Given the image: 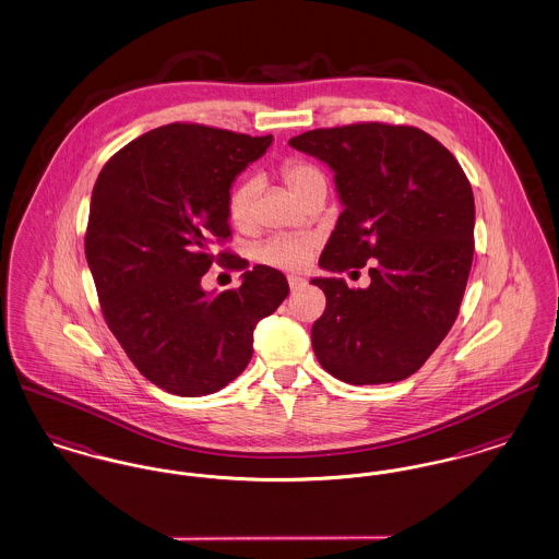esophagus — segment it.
I'll return each instance as SVG.
<instances>
[{"mask_svg":"<svg viewBox=\"0 0 559 559\" xmlns=\"http://www.w3.org/2000/svg\"><path fill=\"white\" fill-rule=\"evenodd\" d=\"M287 281H289V289H292V292H299L301 287H306V278H301V276H297V274H289Z\"/></svg>","mask_w":559,"mask_h":559,"instance_id":"esophagus-1","label":"esophagus"}]
</instances>
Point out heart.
I'll use <instances>...</instances> for the list:
<instances>
[{
  "instance_id": "b5f03b06",
  "label": "heart",
  "mask_w": 559,
  "mask_h": 559,
  "mask_svg": "<svg viewBox=\"0 0 559 559\" xmlns=\"http://www.w3.org/2000/svg\"><path fill=\"white\" fill-rule=\"evenodd\" d=\"M281 176L297 199L322 178L319 169L304 160H285ZM258 192L255 178H242L228 194V215L237 226H249L253 219V203ZM314 255V242L304 237H272L258 249V260L281 270H301Z\"/></svg>"
}]
</instances>
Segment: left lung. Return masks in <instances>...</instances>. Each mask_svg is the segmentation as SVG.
<instances>
[{"instance_id": "obj_1", "label": "left lung", "mask_w": 559, "mask_h": 559, "mask_svg": "<svg viewBox=\"0 0 559 559\" xmlns=\"http://www.w3.org/2000/svg\"><path fill=\"white\" fill-rule=\"evenodd\" d=\"M335 174L344 212L320 267L371 264V285L340 276L312 285L326 308L312 324L322 369L352 385L394 383L421 369L451 331L474 260L476 205L461 165L408 126L354 123L289 140Z\"/></svg>"}]
</instances>
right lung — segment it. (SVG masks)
<instances>
[{
  "mask_svg": "<svg viewBox=\"0 0 559 559\" xmlns=\"http://www.w3.org/2000/svg\"><path fill=\"white\" fill-rule=\"evenodd\" d=\"M272 135L171 123L142 133L103 167L92 190L85 258L108 329L135 369L176 396H207L251 360L255 324L289 295L274 267L207 293L203 274L230 253L228 194ZM228 266L242 267L231 258Z\"/></svg>",
  "mask_w": 559,
  "mask_h": 559,
  "instance_id": "obj_1",
  "label": "right lung"
}]
</instances>
